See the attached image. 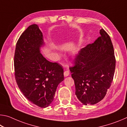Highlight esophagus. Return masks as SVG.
I'll list each match as a JSON object with an SVG mask.
<instances>
[{
	"instance_id": "obj_1",
	"label": "esophagus",
	"mask_w": 127,
	"mask_h": 127,
	"mask_svg": "<svg viewBox=\"0 0 127 127\" xmlns=\"http://www.w3.org/2000/svg\"><path fill=\"white\" fill-rule=\"evenodd\" d=\"M69 75V71L68 70H66L64 72V77H67Z\"/></svg>"
}]
</instances>
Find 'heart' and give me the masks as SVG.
<instances>
[{"instance_id":"obj_1","label":"heart","mask_w":127,"mask_h":127,"mask_svg":"<svg viewBox=\"0 0 127 127\" xmlns=\"http://www.w3.org/2000/svg\"><path fill=\"white\" fill-rule=\"evenodd\" d=\"M77 52H78V49H75L74 50V53H77Z\"/></svg>"}]
</instances>
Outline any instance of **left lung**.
<instances>
[{
  "mask_svg": "<svg viewBox=\"0 0 127 127\" xmlns=\"http://www.w3.org/2000/svg\"><path fill=\"white\" fill-rule=\"evenodd\" d=\"M92 44L81 49L70 66L76 95L85 105L102 100L112 83L116 60L110 36L104 29Z\"/></svg>",
  "mask_w": 127,
  "mask_h": 127,
  "instance_id": "1",
  "label": "left lung"
}]
</instances>
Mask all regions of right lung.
Instances as JSON below:
<instances>
[{
    "instance_id": "add662e5",
    "label": "right lung",
    "mask_w": 127,
    "mask_h": 127,
    "mask_svg": "<svg viewBox=\"0 0 127 127\" xmlns=\"http://www.w3.org/2000/svg\"><path fill=\"white\" fill-rule=\"evenodd\" d=\"M43 35L36 24L30 25L17 41L14 58L15 78L19 89L30 102L46 107L53 102L64 70L40 53Z\"/></svg>"
}]
</instances>
